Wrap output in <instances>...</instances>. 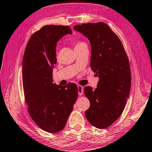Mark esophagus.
I'll list each match as a JSON object with an SVG mask.
<instances>
[{
  "instance_id": "esophagus-1",
  "label": "esophagus",
  "mask_w": 152,
  "mask_h": 152,
  "mask_svg": "<svg viewBox=\"0 0 152 152\" xmlns=\"http://www.w3.org/2000/svg\"><path fill=\"white\" fill-rule=\"evenodd\" d=\"M83 86H82L80 85H78V94L79 95H82V93H83Z\"/></svg>"
}]
</instances>
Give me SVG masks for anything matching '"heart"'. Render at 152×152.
Instances as JSON below:
<instances>
[{
  "instance_id": "b5f03b06",
  "label": "heart",
  "mask_w": 152,
  "mask_h": 152,
  "mask_svg": "<svg viewBox=\"0 0 152 152\" xmlns=\"http://www.w3.org/2000/svg\"><path fill=\"white\" fill-rule=\"evenodd\" d=\"M82 44H85V43H83V42H76L75 43V47H77V46H79L80 45H82Z\"/></svg>"
}]
</instances>
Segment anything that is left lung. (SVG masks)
I'll list each match as a JSON object with an SVG mask.
<instances>
[{
	"mask_svg": "<svg viewBox=\"0 0 152 152\" xmlns=\"http://www.w3.org/2000/svg\"><path fill=\"white\" fill-rule=\"evenodd\" d=\"M74 29L91 43V67L99 78L96 89L84 88L91 102L85 116L94 127L105 129L121 116L129 95L132 75L127 53L118 36L104 23L77 25Z\"/></svg>",
	"mask_w": 152,
	"mask_h": 152,
	"instance_id": "1",
	"label": "left lung"
}]
</instances>
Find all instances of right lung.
Returning a JSON list of instances; mask_svg holds the SVG:
<instances>
[{
  "mask_svg": "<svg viewBox=\"0 0 152 152\" xmlns=\"http://www.w3.org/2000/svg\"><path fill=\"white\" fill-rule=\"evenodd\" d=\"M66 34H72L68 26L43 27L30 37L23 59V86L28 113L42 129L51 133L65 127L78 97L74 83L53 84L56 45Z\"/></svg>",
  "mask_w": 152,
  "mask_h": 152,
  "instance_id": "obj_1",
  "label": "right lung"
}]
</instances>
